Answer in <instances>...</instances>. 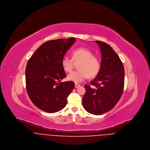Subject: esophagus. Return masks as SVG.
<instances>
[{
    "label": "esophagus",
    "instance_id": "esophagus-1",
    "mask_svg": "<svg viewBox=\"0 0 150 150\" xmlns=\"http://www.w3.org/2000/svg\"><path fill=\"white\" fill-rule=\"evenodd\" d=\"M80 86V85L77 84H75V88H79Z\"/></svg>",
    "mask_w": 150,
    "mask_h": 150
}]
</instances>
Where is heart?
Masks as SVG:
<instances>
[{
  "mask_svg": "<svg viewBox=\"0 0 150 150\" xmlns=\"http://www.w3.org/2000/svg\"><path fill=\"white\" fill-rule=\"evenodd\" d=\"M79 70L68 74V80L76 83H80L88 77L93 78L98 75L100 69L99 58L93 55L92 52L86 48L79 47L71 52V58L64 56L61 61V65L66 72H70L73 68L74 62H78Z\"/></svg>",
  "mask_w": 150,
  "mask_h": 150,
  "instance_id": "heart-1",
  "label": "heart"
}]
</instances>
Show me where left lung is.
Segmentation results:
<instances>
[{
    "instance_id": "1",
    "label": "left lung",
    "mask_w": 150,
    "mask_h": 150,
    "mask_svg": "<svg viewBox=\"0 0 150 150\" xmlns=\"http://www.w3.org/2000/svg\"><path fill=\"white\" fill-rule=\"evenodd\" d=\"M100 49L102 61L99 73L90 85L84 86L86 92L83 106L91 114L100 115L114 107L124 91L125 71L120 57L107 43L95 41Z\"/></svg>"
}]
</instances>
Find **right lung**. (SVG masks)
I'll return each instance as SVG.
<instances>
[{
	"instance_id": "1",
	"label": "right lung",
	"mask_w": 150,
	"mask_h": 150,
	"mask_svg": "<svg viewBox=\"0 0 150 150\" xmlns=\"http://www.w3.org/2000/svg\"><path fill=\"white\" fill-rule=\"evenodd\" d=\"M74 38L47 41L34 52L26 67V88L32 103L44 111L63 109L74 88L73 81L61 82L66 74L61 61L75 42Z\"/></svg>"
}]
</instances>
